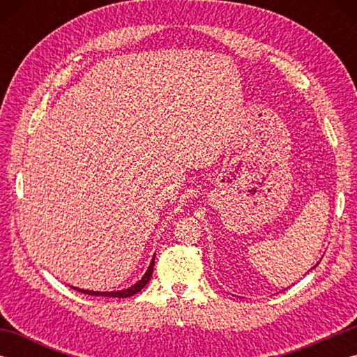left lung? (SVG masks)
<instances>
[{"instance_id": "left-lung-1", "label": "left lung", "mask_w": 357, "mask_h": 357, "mask_svg": "<svg viewBox=\"0 0 357 357\" xmlns=\"http://www.w3.org/2000/svg\"><path fill=\"white\" fill-rule=\"evenodd\" d=\"M317 264H319V262H317ZM317 264H316V265H317ZM316 265H314V267H316ZM314 267H313V268H314Z\"/></svg>"}]
</instances>
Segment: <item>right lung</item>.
<instances>
[{
  "label": "right lung",
  "mask_w": 357,
  "mask_h": 357,
  "mask_svg": "<svg viewBox=\"0 0 357 357\" xmlns=\"http://www.w3.org/2000/svg\"><path fill=\"white\" fill-rule=\"evenodd\" d=\"M156 255V253H155ZM153 265H155V256L151 257V261H150V265H149V268H147V271L144 273V276L138 280V282H135L132 287H128V288H124V290H116V291H93V290H84V288H78V287H73V285H70V288H73V290H77V291H81V293H84V294H92V296H107V298H130V296H133V294H136V293H139L144 287L147 285V282L150 280V278H151V273H153Z\"/></svg>",
  "instance_id": "1"
}]
</instances>
